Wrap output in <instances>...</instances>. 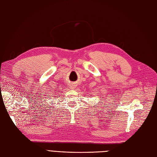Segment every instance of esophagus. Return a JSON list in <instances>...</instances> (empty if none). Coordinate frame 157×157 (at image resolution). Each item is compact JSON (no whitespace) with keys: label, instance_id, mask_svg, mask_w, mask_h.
Wrapping results in <instances>:
<instances>
[{"label":"esophagus","instance_id":"esophagus-1","mask_svg":"<svg viewBox=\"0 0 157 157\" xmlns=\"http://www.w3.org/2000/svg\"><path fill=\"white\" fill-rule=\"evenodd\" d=\"M70 86H71V88H72V89H74V88H75V83H73V84H71Z\"/></svg>","mask_w":157,"mask_h":157}]
</instances>
